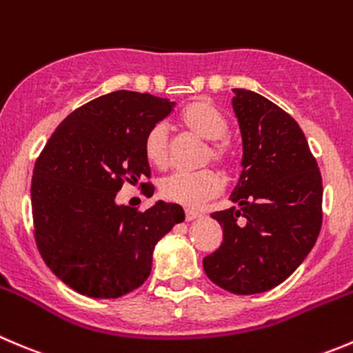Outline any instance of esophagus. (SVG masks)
Listing matches in <instances>:
<instances>
[{"instance_id":"1","label":"esophagus","mask_w":353,"mask_h":353,"mask_svg":"<svg viewBox=\"0 0 353 353\" xmlns=\"http://www.w3.org/2000/svg\"><path fill=\"white\" fill-rule=\"evenodd\" d=\"M201 214L196 210H186V221L191 222V221H196V219H200Z\"/></svg>"}]
</instances>
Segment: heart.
Instances as JSON below:
<instances>
[{
	"label": "heart",
	"mask_w": 353,
	"mask_h": 353,
	"mask_svg": "<svg viewBox=\"0 0 353 353\" xmlns=\"http://www.w3.org/2000/svg\"><path fill=\"white\" fill-rule=\"evenodd\" d=\"M179 122L184 129L201 139L210 141L205 160L217 163L219 167H228L231 163V146L225 141L228 121L212 103L196 100L183 108ZM146 160L157 169H165L170 162L169 132L163 124L153 125L145 138ZM222 181L214 170L205 169L198 172H172L163 177L160 183V194L167 201L194 208L208 198L215 196L221 191Z\"/></svg>",
	"instance_id": "1"
}]
</instances>
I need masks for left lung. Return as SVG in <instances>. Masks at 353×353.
<instances>
[{
	"label": "left lung",
	"instance_id": "obj_1",
	"mask_svg": "<svg viewBox=\"0 0 353 353\" xmlns=\"http://www.w3.org/2000/svg\"><path fill=\"white\" fill-rule=\"evenodd\" d=\"M243 141L241 176L215 212L222 245L203 259L212 283L236 295L281 285L316 245L323 224V177L292 115L248 90H232Z\"/></svg>",
	"mask_w": 353,
	"mask_h": 353
}]
</instances>
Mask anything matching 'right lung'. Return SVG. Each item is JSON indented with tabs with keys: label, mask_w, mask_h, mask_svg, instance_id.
<instances>
[{
	"label": "right lung",
	"mask_w": 353,
	"mask_h": 353,
	"mask_svg": "<svg viewBox=\"0 0 353 353\" xmlns=\"http://www.w3.org/2000/svg\"><path fill=\"white\" fill-rule=\"evenodd\" d=\"M174 101L114 91L72 112L51 134L34 167V236L48 268L74 292L119 299L152 272L155 245L184 221L177 203L148 210L119 205L122 184L150 177L145 138ZM146 194L152 184L143 183Z\"/></svg>",
	"instance_id": "obj_1"
}]
</instances>
